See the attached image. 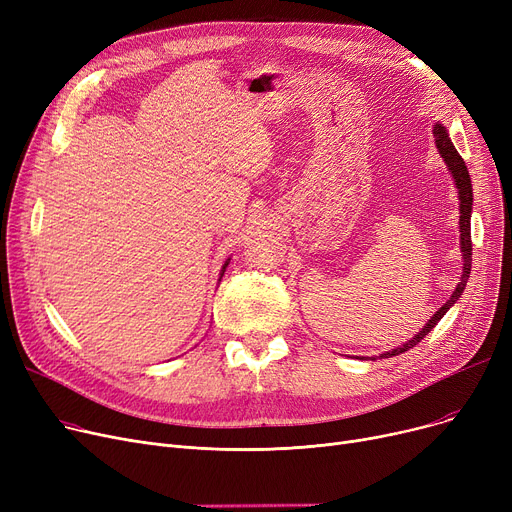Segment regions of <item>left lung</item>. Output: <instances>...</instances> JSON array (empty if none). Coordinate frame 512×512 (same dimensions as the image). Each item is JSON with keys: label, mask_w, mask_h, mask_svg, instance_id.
Returning a JSON list of instances; mask_svg holds the SVG:
<instances>
[{"label": "left lung", "mask_w": 512, "mask_h": 512, "mask_svg": "<svg viewBox=\"0 0 512 512\" xmlns=\"http://www.w3.org/2000/svg\"><path fill=\"white\" fill-rule=\"evenodd\" d=\"M434 139H436V147H438V151H440V155H442V159H444V164H446V168H448V172L452 174V180H454V186H456V191H459V207H461V215H459V232H461V236H459V240H461V253H463V274H461V282L456 284V288H454V292L450 294V299L432 315L427 319V324L411 338V340H407L405 344L402 346H396V348H392V351H388V353H384L382 357H396V355H400V353H405V351H409V348H413L417 342H421L429 332H432L436 326H438V321L446 315V311L461 299V294H463V290H465V286H467V280H469V274H471V211H473V188H471V176H469V170H467V166H465V161H463V157L459 155V151L454 149V145H452V141H450V134H448V130H446V126L444 124H440V122H436L434 124Z\"/></svg>", "instance_id": "1"}]
</instances>
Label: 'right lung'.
Masks as SVG:
<instances>
[{
  "mask_svg": "<svg viewBox=\"0 0 512 512\" xmlns=\"http://www.w3.org/2000/svg\"><path fill=\"white\" fill-rule=\"evenodd\" d=\"M228 263H230V259H226V263L222 265V272H220V280H222V276H224V272H226V267H228Z\"/></svg>",
  "mask_w": 512,
  "mask_h": 512,
  "instance_id": "obj_1",
  "label": "right lung"
}]
</instances>
